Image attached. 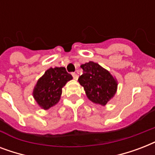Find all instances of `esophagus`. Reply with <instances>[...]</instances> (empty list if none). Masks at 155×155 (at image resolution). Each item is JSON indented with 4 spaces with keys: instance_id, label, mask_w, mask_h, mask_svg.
Here are the masks:
<instances>
[{
    "instance_id": "esophagus-1",
    "label": "esophagus",
    "mask_w": 155,
    "mask_h": 155,
    "mask_svg": "<svg viewBox=\"0 0 155 155\" xmlns=\"http://www.w3.org/2000/svg\"><path fill=\"white\" fill-rule=\"evenodd\" d=\"M72 76H73V78H74V80H77L78 75H77V74H76V73H72Z\"/></svg>"
}]
</instances>
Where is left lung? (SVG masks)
Instances as JSON below:
<instances>
[{
  "mask_svg": "<svg viewBox=\"0 0 155 155\" xmlns=\"http://www.w3.org/2000/svg\"><path fill=\"white\" fill-rule=\"evenodd\" d=\"M84 72L78 81L86 96L96 104L104 106L117 91V80L108 70L92 61L80 66Z\"/></svg>",
  "mask_w": 155,
  "mask_h": 155,
  "instance_id": "obj_1",
  "label": "left lung"
}]
</instances>
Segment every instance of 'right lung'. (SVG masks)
Here are the masks:
<instances>
[{"label": "right lung", "mask_w": 155, "mask_h": 155, "mask_svg": "<svg viewBox=\"0 0 155 155\" xmlns=\"http://www.w3.org/2000/svg\"><path fill=\"white\" fill-rule=\"evenodd\" d=\"M72 79L63 67L49 68L38 80L34 87L33 97L40 108L47 110L59 101L62 88Z\"/></svg>", "instance_id": "1"}]
</instances>
